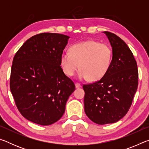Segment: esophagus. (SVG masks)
Instances as JSON below:
<instances>
[{"instance_id": "esophagus-1", "label": "esophagus", "mask_w": 149, "mask_h": 149, "mask_svg": "<svg viewBox=\"0 0 149 149\" xmlns=\"http://www.w3.org/2000/svg\"><path fill=\"white\" fill-rule=\"evenodd\" d=\"M75 88H80L81 87V84H78V83H76V84H75Z\"/></svg>"}]
</instances>
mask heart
<instances>
[{
  "instance_id": "1",
  "label": "heart",
  "mask_w": 149,
  "mask_h": 149,
  "mask_svg": "<svg viewBox=\"0 0 149 149\" xmlns=\"http://www.w3.org/2000/svg\"><path fill=\"white\" fill-rule=\"evenodd\" d=\"M112 50L108 45L94 40L78 42L70 48L69 52L60 56V65L68 76H72L79 67L78 78H88L97 81L104 76L110 68Z\"/></svg>"
}]
</instances>
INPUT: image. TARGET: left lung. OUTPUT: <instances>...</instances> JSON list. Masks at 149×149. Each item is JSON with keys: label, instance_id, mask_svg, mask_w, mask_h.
<instances>
[{"label": "left lung", "instance_id": "obj_1", "mask_svg": "<svg viewBox=\"0 0 149 149\" xmlns=\"http://www.w3.org/2000/svg\"><path fill=\"white\" fill-rule=\"evenodd\" d=\"M112 49L107 74L98 81L84 85V109L97 124L116 123L127 114L138 86L137 65L127 45L112 33L104 31Z\"/></svg>", "mask_w": 149, "mask_h": 149}]
</instances>
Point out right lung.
Listing matches in <instances>:
<instances>
[{
  "instance_id": "1",
  "label": "right lung",
  "mask_w": 149,
  "mask_h": 149,
  "mask_svg": "<svg viewBox=\"0 0 149 149\" xmlns=\"http://www.w3.org/2000/svg\"><path fill=\"white\" fill-rule=\"evenodd\" d=\"M69 38L52 33L37 34L27 40L14 57L10 91L17 109L30 122L49 125L64 114L75 90L74 82L60 66Z\"/></svg>"
}]
</instances>
